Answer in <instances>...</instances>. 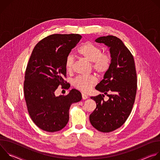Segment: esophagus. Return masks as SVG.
<instances>
[{"label":"esophagus","instance_id":"1","mask_svg":"<svg viewBox=\"0 0 160 160\" xmlns=\"http://www.w3.org/2000/svg\"><path fill=\"white\" fill-rule=\"evenodd\" d=\"M82 99H87V98H88V96H87V95H86V94H82Z\"/></svg>","mask_w":160,"mask_h":160}]
</instances>
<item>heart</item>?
<instances>
[{
	"instance_id": "b5f03b06",
	"label": "heart",
	"mask_w": 160,
	"mask_h": 160,
	"mask_svg": "<svg viewBox=\"0 0 160 160\" xmlns=\"http://www.w3.org/2000/svg\"><path fill=\"white\" fill-rule=\"evenodd\" d=\"M78 53L87 60L92 62L93 69L99 75L106 73L111 66V58L107 52L98 45L92 42L83 43L78 49ZM74 58L72 54H69L65 61L66 70L68 72L73 71ZM97 78L94 75L78 76L73 81V86L83 92H87L97 83Z\"/></svg>"
}]
</instances>
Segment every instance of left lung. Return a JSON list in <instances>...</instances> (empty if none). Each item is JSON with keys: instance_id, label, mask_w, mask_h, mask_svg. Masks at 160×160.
Here are the masks:
<instances>
[{"instance_id": "8db88e82", "label": "left lung", "mask_w": 160, "mask_h": 160, "mask_svg": "<svg viewBox=\"0 0 160 160\" xmlns=\"http://www.w3.org/2000/svg\"><path fill=\"white\" fill-rule=\"evenodd\" d=\"M96 42L110 48L111 66L96 87L109 99L104 101V94L91 97L96 102V108L89 120L98 130L107 133L120 128L129 117L135 102L138 80L133 57L120 38L108 35L98 38Z\"/></svg>"}]
</instances>
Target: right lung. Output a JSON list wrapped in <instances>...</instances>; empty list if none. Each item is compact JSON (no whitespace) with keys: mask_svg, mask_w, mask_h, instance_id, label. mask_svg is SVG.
Here are the masks:
<instances>
[{"mask_svg":"<svg viewBox=\"0 0 160 160\" xmlns=\"http://www.w3.org/2000/svg\"><path fill=\"white\" fill-rule=\"evenodd\" d=\"M81 38L78 34L51 35L38 42L30 56L23 85L25 99L30 117L43 130L63 128L69 120L70 106L82 99L75 88L66 96L54 94L59 85L70 88L64 80L65 61Z\"/></svg>","mask_w":160,"mask_h":160,"instance_id":"right-lung-1","label":"right lung"}]
</instances>
